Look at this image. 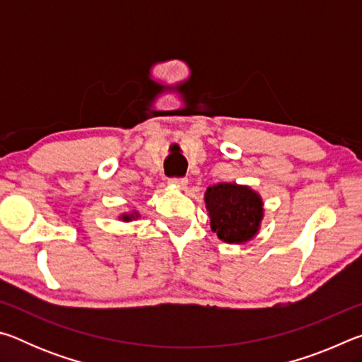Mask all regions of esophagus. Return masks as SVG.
Here are the masks:
<instances>
[{"instance_id":"34e87169","label":"esophagus","mask_w":362,"mask_h":362,"mask_svg":"<svg viewBox=\"0 0 362 362\" xmlns=\"http://www.w3.org/2000/svg\"><path fill=\"white\" fill-rule=\"evenodd\" d=\"M173 185H177V187H185L187 185V179H183V177H174V179L169 180Z\"/></svg>"}]
</instances>
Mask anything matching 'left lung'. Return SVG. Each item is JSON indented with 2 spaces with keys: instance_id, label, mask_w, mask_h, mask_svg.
Here are the masks:
<instances>
[{
  "instance_id": "1",
  "label": "left lung",
  "mask_w": 362,
  "mask_h": 362,
  "mask_svg": "<svg viewBox=\"0 0 362 362\" xmlns=\"http://www.w3.org/2000/svg\"><path fill=\"white\" fill-rule=\"evenodd\" d=\"M211 228L225 243H246L257 235L263 217L262 198L249 187L218 183L204 194Z\"/></svg>"
}]
</instances>
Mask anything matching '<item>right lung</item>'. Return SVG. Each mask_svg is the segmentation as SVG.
<instances>
[{"label":"right lung","mask_w":362,"mask_h":362,"mask_svg":"<svg viewBox=\"0 0 362 362\" xmlns=\"http://www.w3.org/2000/svg\"><path fill=\"white\" fill-rule=\"evenodd\" d=\"M137 217H139V214H137V212L124 214V216H122V220H124V222H129V220H132V218H137Z\"/></svg>","instance_id":"add662e5"}]
</instances>
